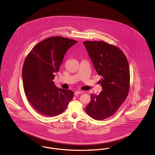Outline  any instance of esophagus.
I'll return each mask as SVG.
<instances>
[{
  "mask_svg": "<svg viewBox=\"0 0 155 155\" xmlns=\"http://www.w3.org/2000/svg\"><path fill=\"white\" fill-rule=\"evenodd\" d=\"M82 94V92L80 91H75V95H78V94Z\"/></svg>",
  "mask_w": 155,
  "mask_h": 155,
  "instance_id": "34e87169",
  "label": "esophagus"
}]
</instances>
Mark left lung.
Here are the masks:
<instances>
[{"instance_id": "1", "label": "left lung", "mask_w": 155, "mask_h": 155, "mask_svg": "<svg viewBox=\"0 0 155 155\" xmlns=\"http://www.w3.org/2000/svg\"><path fill=\"white\" fill-rule=\"evenodd\" d=\"M100 80L103 91L91 94L85 111L92 118L102 120L113 115L128 96L130 67L124 53L117 46L104 41L84 42Z\"/></svg>"}]
</instances>
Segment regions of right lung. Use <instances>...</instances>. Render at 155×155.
Here are the masks:
<instances>
[{
  "mask_svg": "<svg viewBox=\"0 0 155 155\" xmlns=\"http://www.w3.org/2000/svg\"><path fill=\"white\" fill-rule=\"evenodd\" d=\"M77 42L64 37H50L35 45L24 61L25 94L32 106L42 115L52 117L62 113L74 96L72 91L56 87L53 80L67 51Z\"/></svg>",
  "mask_w": 155,
  "mask_h": 155,
  "instance_id": "1",
  "label": "right lung"
}]
</instances>
